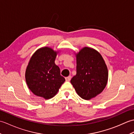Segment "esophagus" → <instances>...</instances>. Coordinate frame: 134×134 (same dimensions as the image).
<instances>
[{
    "instance_id": "34e87169",
    "label": "esophagus",
    "mask_w": 134,
    "mask_h": 134,
    "mask_svg": "<svg viewBox=\"0 0 134 134\" xmlns=\"http://www.w3.org/2000/svg\"><path fill=\"white\" fill-rule=\"evenodd\" d=\"M71 76H67V77H65V81H67V82H69V81H70V80H71Z\"/></svg>"
}]
</instances>
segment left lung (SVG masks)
I'll use <instances>...</instances> for the list:
<instances>
[{"label":"left lung","mask_w":134,"mask_h":134,"mask_svg":"<svg viewBox=\"0 0 134 134\" xmlns=\"http://www.w3.org/2000/svg\"><path fill=\"white\" fill-rule=\"evenodd\" d=\"M76 74L71 80L78 94L89 100L100 94L107 84V65L98 51L84 47L76 54Z\"/></svg>","instance_id":"8db88e82"}]
</instances>
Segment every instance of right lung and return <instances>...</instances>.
<instances>
[{
	"mask_svg": "<svg viewBox=\"0 0 134 134\" xmlns=\"http://www.w3.org/2000/svg\"><path fill=\"white\" fill-rule=\"evenodd\" d=\"M57 53L49 47L40 48L31 57L25 72L29 89L46 99L55 96L65 81L55 63Z\"/></svg>",
	"mask_w": 134,
	"mask_h": 134,
	"instance_id": "right-lung-1",
	"label": "right lung"
}]
</instances>
